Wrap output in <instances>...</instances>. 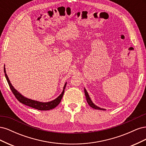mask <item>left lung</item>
<instances>
[{
    "label": "left lung",
    "mask_w": 146,
    "mask_h": 146,
    "mask_svg": "<svg viewBox=\"0 0 146 146\" xmlns=\"http://www.w3.org/2000/svg\"><path fill=\"white\" fill-rule=\"evenodd\" d=\"M84 91H85V96H86V99L87 102H88V104H89V105L91 107H92V108H94V109H96V110H105V109L101 108H100V107H98V106H96V105H94V103L92 102V100H91V99H90V96H89V94H88V92L86 91V89H85V88H84Z\"/></svg>",
    "instance_id": "left-lung-1"
}]
</instances>
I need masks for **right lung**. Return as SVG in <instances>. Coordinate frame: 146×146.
<instances>
[{"label": "right lung", "mask_w": 146, "mask_h": 146, "mask_svg": "<svg viewBox=\"0 0 146 146\" xmlns=\"http://www.w3.org/2000/svg\"><path fill=\"white\" fill-rule=\"evenodd\" d=\"M4 72H5V76L8 82V85H9L10 89L13 93V94H14L15 96L16 97V98L22 104H23L27 106H29V107H30L32 108L38 110H42H42H44V111H46V110H52L53 108H55L56 106L60 103L61 100V99H62L63 94H64V89L66 88V83H65V85L63 88V92H61V94L58 97V98H56L54 100H52L50 102H38V101L28 99L27 98H25V97L23 96L21 94H20L19 92L16 90H15L14 87L12 86L11 83H10V81L9 80V78H8V77L7 74H6L5 68H4Z\"/></svg>", "instance_id": "1"}]
</instances>
